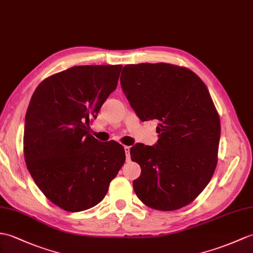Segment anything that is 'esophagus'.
<instances>
[{"label": "esophagus", "mask_w": 253, "mask_h": 253, "mask_svg": "<svg viewBox=\"0 0 253 253\" xmlns=\"http://www.w3.org/2000/svg\"><path fill=\"white\" fill-rule=\"evenodd\" d=\"M124 149H125V153H126L127 161H129V160H130V146L126 145V146H124Z\"/></svg>", "instance_id": "1"}]
</instances>
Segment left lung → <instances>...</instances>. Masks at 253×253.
Segmentation results:
<instances>
[{
	"mask_svg": "<svg viewBox=\"0 0 253 253\" xmlns=\"http://www.w3.org/2000/svg\"><path fill=\"white\" fill-rule=\"evenodd\" d=\"M121 85L139 119L158 121L154 146L137 143L132 186L145 206L172 211L191 204L218 164L220 117L207 86L190 69L170 63L127 64Z\"/></svg>",
	"mask_w": 253,
	"mask_h": 253,
	"instance_id": "left-lung-1",
	"label": "left lung"
}]
</instances>
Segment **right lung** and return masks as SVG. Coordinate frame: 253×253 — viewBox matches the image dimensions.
<instances>
[{
    "instance_id": "obj_1",
    "label": "right lung",
    "mask_w": 253,
    "mask_h": 253,
    "mask_svg": "<svg viewBox=\"0 0 253 253\" xmlns=\"http://www.w3.org/2000/svg\"><path fill=\"white\" fill-rule=\"evenodd\" d=\"M115 66H76L40 83L29 103L23 155L35 184L47 199L69 212L102 201L124 165L116 141L100 142L89 125L115 90L122 70Z\"/></svg>"
}]
</instances>
